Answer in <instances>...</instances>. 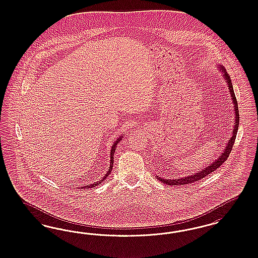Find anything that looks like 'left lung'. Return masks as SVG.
Wrapping results in <instances>:
<instances>
[{"mask_svg": "<svg viewBox=\"0 0 258 258\" xmlns=\"http://www.w3.org/2000/svg\"><path fill=\"white\" fill-rule=\"evenodd\" d=\"M219 72L222 73L223 78L226 80L227 85L229 87V92L231 94V97L232 100L234 103V131H233V134L232 137L230 138V140L228 142L226 145L225 149H223V152L220 154V156L215 160V162H213L211 164H208V166H206L204 169L198 171L195 174H192L191 176H187V177H183V178H180V179H162L161 177L156 176L157 180H161L162 182H164L167 185H184V184H189L192 182H195L197 180H202L203 178H205L206 176H208V174H210L212 172L215 171L216 169H218L221 164H223L227 160V158L230 155L233 146H234V140L237 134V130H238V125H239V111H238V106H237V101L234 95V89H233V84H232V80L230 78V76L227 74L226 69L223 68L221 65L219 66Z\"/></svg>", "mask_w": 258, "mask_h": 258, "instance_id": "left-lung-1", "label": "left lung"}]
</instances>
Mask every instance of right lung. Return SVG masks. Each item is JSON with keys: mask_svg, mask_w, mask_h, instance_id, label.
I'll return each mask as SVG.
<instances>
[{"mask_svg": "<svg viewBox=\"0 0 258 258\" xmlns=\"http://www.w3.org/2000/svg\"><path fill=\"white\" fill-rule=\"evenodd\" d=\"M123 138V136H120L118 139H116V141L114 142V144L112 145V147H111V150H110V164H109V170L107 171L106 173V175L102 178L101 180H99V181H96V182H94V183H92V184H88V185H84L83 187L81 188H92L94 187V186H96V185H98V184H100L102 181H104L105 179L107 178V177H109V174H110V172L112 170V166H113V156H114V152H115V149H116V146H117V144H119V142L121 141V139Z\"/></svg>", "mask_w": 258, "mask_h": 258, "instance_id": "right-lung-1", "label": "right lung"}]
</instances>
